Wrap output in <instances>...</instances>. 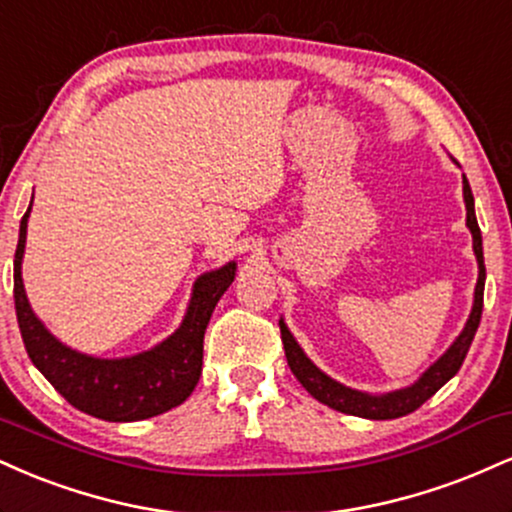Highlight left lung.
Returning <instances> with one entry per match:
<instances>
[{"label": "left lung", "instance_id": "8db88e82", "mask_svg": "<svg viewBox=\"0 0 512 512\" xmlns=\"http://www.w3.org/2000/svg\"><path fill=\"white\" fill-rule=\"evenodd\" d=\"M462 194H465V208H467V227L472 232L474 242V254H477L479 263V280L477 287H474V306L472 314L467 318L465 330L460 333V338L450 345V350L443 354L438 362L431 366L426 374L419 378L417 383L410 388L395 390V393L381 395V398H374V395L359 393V390L340 386L338 381L328 378L321 369H316L311 364V359L302 352V347L297 345V340L292 338V333L287 330L285 323L280 321V338L282 345H285V357L287 364H290L292 374L297 376V381L309 390L311 395L323 405H328L330 410H338L345 414H354V417H366V419H398L405 417L414 410L424 405L431 395L436 393L438 388H443L446 383L460 371L462 362H465L467 352H470V345L474 340V333H477L479 321H482V306H484V280H486V268H484V251H482V232H479L477 215H474V196L470 189V182L467 177L462 179Z\"/></svg>", "mask_w": 512, "mask_h": 512}]
</instances>
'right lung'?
<instances>
[{"label":"right lung","instance_id":"1","mask_svg":"<svg viewBox=\"0 0 512 512\" xmlns=\"http://www.w3.org/2000/svg\"><path fill=\"white\" fill-rule=\"evenodd\" d=\"M33 206V201H30ZM28 215L21 218L14 256V302L30 362L76 410L105 422H138L182 405L201 378L203 335L215 304L234 280V263L201 275L184 323L155 350L129 359H95L54 340L30 309L21 280Z\"/></svg>","mask_w":512,"mask_h":512}]
</instances>
